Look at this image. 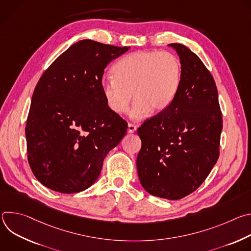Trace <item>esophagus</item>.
<instances>
[{"instance_id":"1","label":"esophagus","mask_w":251,"mask_h":251,"mask_svg":"<svg viewBox=\"0 0 251 251\" xmlns=\"http://www.w3.org/2000/svg\"><path fill=\"white\" fill-rule=\"evenodd\" d=\"M136 129H137V126H136V125H134V124H132V123H129V124H128V129H127L128 133H133V132L136 131Z\"/></svg>"}]
</instances>
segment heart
<instances>
[{
	"mask_svg": "<svg viewBox=\"0 0 251 251\" xmlns=\"http://www.w3.org/2000/svg\"><path fill=\"white\" fill-rule=\"evenodd\" d=\"M113 75L103 77L100 83L107 106L123 114L133 94L130 116L140 120L150 112L162 113L172 104L182 81V64L169 51L139 50L118 60Z\"/></svg>",
	"mask_w": 251,
	"mask_h": 251,
	"instance_id": "heart-1",
	"label": "heart"
}]
</instances>
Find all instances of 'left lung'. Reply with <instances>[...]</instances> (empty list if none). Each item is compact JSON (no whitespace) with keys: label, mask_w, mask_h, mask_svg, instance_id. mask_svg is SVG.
I'll return each mask as SVG.
<instances>
[{"label":"left lung","mask_w":251,"mask_h":251,"mask_svg":"<svg viewBox=\"0 0 251 251\" xmlns=\"http://www.w3.org/2000/svg\"><path fill=\"white\" fill-rule=\"evenodd\" d=\"M180 88L168 108L138 128L139 180L149 194L172 201L194 193L220 156L223 116L214 79L201 58L181 44Z\"/></svg>","instance_id":"obj_1"}]
</instances>
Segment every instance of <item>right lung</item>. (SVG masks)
<instances>
[{"mask_svg": "<svg viewBox=\"0 0 251 251\" xmlns=\"http://www.w3.org/2000/svg\"><path fill=\"white\" fill-rule=\"evenodd\" d=\"M130 48L91 40L74 44L41 76L25 124L27 161L47 188L74 194L86 190L104 158L119 144L127 122L106 104L104 68Z\"/></svg>", "mask_w": 251, "mask_h": 251, "instance_id": "1", "label": "right lung"}]
</instances>
